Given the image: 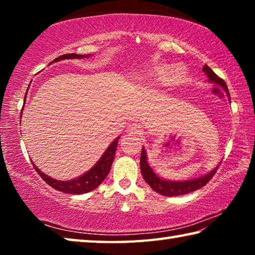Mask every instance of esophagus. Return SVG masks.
Returning <instances> with one entry per match:
<instances>
[{"mask_svg":"<svg viewBox=\"0 0 255 255\" xmlns=\"http://www.w3.org/2000/svg\"><path fill=\"white\" fill-rule=\"evenodd\" d=\"M141 130H143V129H141V127L139 126V125H137V124H135V123L130 124V125H129V126L127 127L128 133H130V135H132V136L140 135Z\"/></svg>","mask_w":255,"mask_h":255,"instance_id":"esophagus-1","label":"esophagus"}]
</instances>
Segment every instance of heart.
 Here are the masks:
<instances>
[{
    "label": "heart",
    "instance_id": "b5f03b06",
    "mask_svg": "<svg viewBox=\"0 0 255 255\" xmlns=\"http://www.w3.org/2000/svg\"><path fill=\"white\" fill-rule=\"evenodd\" d=\"M170 70H171V67L169 64H161V65L155 66L149 71V76H150V79H153V80H162L166 76V74L169 73ZM185 73L187 72H185V68L183 66H181V65L175 66L173 72H172V74H173L172 75L173 76L172 81L180 82L185 76Z\"/></svg>",
    "mask_w": 255,
    "mask_h": 255
}]
</instances>
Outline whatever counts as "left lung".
I'll list each match as a JSON object with an SVG mask.
<instances>
[{
  "mask_svg": "<svg viewBox=\"0 0 255 255\" xmlns=\"http://www.w3.org/2000/svg\"><path fill=\"white\" fill-rule=\"evenodd\" d=\"M202 72L208 76V80L211 83H215L221 86L225 92L227 93L228 98H230V92H228L227 85L225 81L222 80L221 77L217 76L213 72V70L208 66L205 65L202 67ZM231 100V99H230ZM218 166H216L214 170H211L209 173L205 174L204 176H200V178L197 179H191V180H184V181H170L159 178V176L155 173L152 167L148 165L147 162V155H146V150L143 147L141 149V155H140V171L141 174H143V178L146 181L150 188H152L154 191L157 193H161L162 196H169V197H174V196H182L187 195L192 191H196V190L200 189L206 185L211 180V178L215 175L216 171H217Z\"/></svg>",
  "mask_w": 255,
  "mask_h": 255,
  "instance_id": "left-lung-1",
  "label": "left lung"
}]
</instances>
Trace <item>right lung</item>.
I'll return each mask as SVG.
<instances>
[{
    "label": "right lung",
    "mask_w": 255,
    "mask_h": 255,
    "mask_svg": "<svg viewBox=\"0 0 255 255\" xmlns=\"http://www.w3.org/2000/svg\"><path fill=\"white\" fill-rule=\"evenodd\" d=\"M85 57H89V55L65 54L54 59V62H59V60L62 59L85 58ZM118 140H119V137H117L114 141H112L109 147L106 149V152L103 153L101 158L99 159V161L96 163V165H94L91 170L85 172L84 174H82L76 179L68 180V181H59L56 179H51L50 176L42 173V172L38 169L33 163L32 165L34 167V170L38 172V174L41 176L42 180L48 183L51 188L58 190V191L71 193V195H81V193L90 192L96 189L97 187H99L102 181L106 179V176L109 174L112 162H114V158H115L116 149H117V146H118Z\"/></svg>",
    "instance_id": "right-lung-1"
}]
</instances>
